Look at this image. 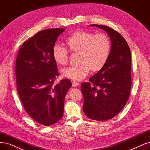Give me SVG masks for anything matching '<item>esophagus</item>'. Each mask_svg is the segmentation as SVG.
Returning a JSON list of instances; mask_svg holds the SVG:
<instances>
[{
  "label": "esophagus",
  "instance_id": "34e87169",
  "mask_svg": "<svg viewBox=\"0 0 150 150\" xmlns=\"http://www.w3.org/2000/svg\"><path fill=\"white\" fill-rule=\"evenodd\" d=\"M79 85V82H77L76 81H73L72 82V86L73 87H76V86H78Z\"/></svg>",
  "mask_w": 150,
  "mask_h": 150
}]
</instances>
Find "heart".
Listing matches in <instances>:
<instances>
[{
  "label": "heart",
  "mask_w": 150,
  "mask_h": 150,
  "mask_svg": "<svg viewBox=\"0 0 150 150\" xmlns=\"http://www.w3.org/2000/svg\"><path fill=\"white\" fill-rule=\"evenodd\" d=\"M66 44L71 52H79L80 63L67 67L62 73L68 78L81 81L89 74L90 69L97 71L105 65L110 53V42L104 33L94 34L86 31H77L66 40ZM53 56L57 63L65 65L68 63L69 53L64 46L55 44Z\"/></svg>",
  "instance_id": "1"
}]
</instances>
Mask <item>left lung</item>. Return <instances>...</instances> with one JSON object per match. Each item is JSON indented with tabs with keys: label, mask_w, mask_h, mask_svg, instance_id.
Listing matches in <instances>:
<instances>
[{
	"label": "left lung",
	"mask_w": 150,
	"mask_h": 150,
	"mask_svg": "<svg viewBox=\"0 0 150 150\" xmlns=\"http://www.w3.org/2000/svg\"><path fill=\"white\" fill-rule=\"evenodd\" d=\"M109 35L111 49L106 63L81 85L83 112L92 120L104 121L116 116L125 107L132 86L131 51L122 36L108 26L91 25Z\"/></svg>",
	"instance_id": "left-lung-1"
}]
</instances>
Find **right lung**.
<instances>
[{
	"instance_id": "right-lung-1",
	"label": "right lung",
	"mask_w": 150,
	"mask_h": 150,
	"mask_svg": "<svg viewBox=\"0 0 150 150\" xmlns=\"http://www.w3.org/2000/svg\"><path fill=\"white\" fill-rule=\"evenodd\" d=\"M65 28L39 32L23 43L15 64L17 88L25 111L41 125L50 126L63 115L64 99L71 87L69 79L54 84L59 76L53 48Z\"/></svg>"
}]
</instances>
